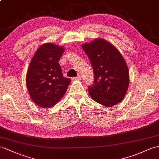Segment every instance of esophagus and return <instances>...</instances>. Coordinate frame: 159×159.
<instances>
[{"label":"esophagus","instance_id":"obj_1","mask_svg":"<svg viewBox=\"0 0 159 159\" xmlns=\"http://www.w3.org/2000/svg\"><path fill=\"white\" fill-rule=\"evenodd\" d=\"M81 79H82V77H81V76H77L76 77H74V78L72 79V80H81Z\"/></svg>","mask_w":159,"mask_h":159}]
</instances>
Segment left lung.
Listing matches in <instances>:
<instances>
[{
  "label": "left lung",
  "mask_w": 159,
  "mask_h": 159,
  "mask_svg": "<svg viewBox=\"0 0 159 159\" xmlns=\"http://www.w3.org/2000/svg\"><path fill=\"white\" fill-rule=\"evenodd\" d=\"M94 73V83L88 87L94 101L112 107L124 99L129 84V73L123 55L108 40L98 38L82 45Z\"/></svg>",
  "instance_id": "obj_1"
}]
</instances>
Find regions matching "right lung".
<instances>
[{"mask_svg":"<svg viewBox=\"0 0 159 159\" xmlns=\"http://www.w3.org/2000/svg\"><path fill=\"white\" fill-rule=\"evenodd\" d=\"M65 48L52 43L40 46L32 57L25 77L32 101L43 108L55 106L64 97L71 80L63 76L59 64Z\"/></svg>","mask_w":159,"mask_h":159,"instance_id":"1","label":"right lung"}]
</instances>
